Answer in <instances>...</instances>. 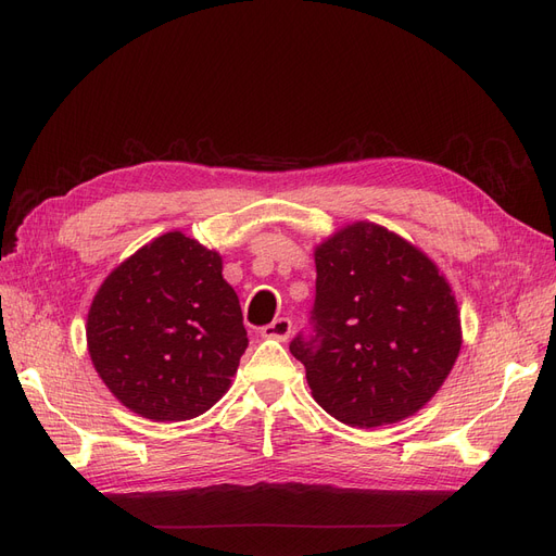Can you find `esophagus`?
<instances>
[{
    "mask_svg": "<svg viewBox=\"0 0 556 556\" xmlns=\"http://www.w3.org/2000/svg\"><path fill=\"white\" fill-rule=\"evenodd\" d=\"M293 332V320L291 318H275L270 325L261 327V337L265 339H277V341H286Z\"/></svg>",
    "mask_w": 556,
    "mask_h": 556,
    "instance_id": "esophagus-1",
    "label": "esophagus"
}]
</instances>
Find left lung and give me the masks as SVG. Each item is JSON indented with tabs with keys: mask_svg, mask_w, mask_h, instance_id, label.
<instances>
[{
	"mask_svg": "<svg viewBox=\"0 0 556 556\" xmlns=\"http://www.w3.org/2000/svg\"><path fill=\"white\" fill-rule=\"evenodd\" d=\"M289 348L325 413L357 428L396 424L454 368L458 304L417 247L359 222L316 250L309 330Z\"/></svg>",
	"mask_w": 556,
	"mask_h": 556,
	"instance_id": "left-lung-1",
	"label": "left lung"
}]
</instances>
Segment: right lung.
<instances>
[{"mask_svg":"<svg viewBox=\"0 0 556 556\" xmlns=\"http://www.w3.org/2000/svg\"><path fill=\"white\" fill-rule=\"evenodd\" d=\"M87 339L110 392L153 421H185L215 405L250 343L219 254L178 231L141 247L105 279Z\"/></svg>","mask_w":556,"mask_h":556,"instance_id":"right-lung-1","label":"right lung"}]
</instances>
